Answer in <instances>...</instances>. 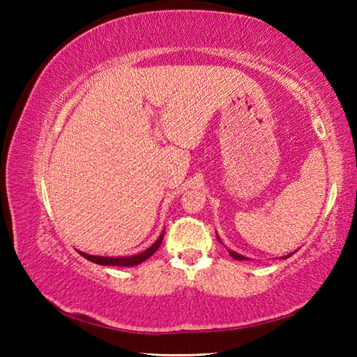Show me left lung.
Wrapping results in <instances>:
<instances>
[{
	"mask_svg": "<svg viewBox=\"0 0 357 357\" xmlns=\"http://www.w3.org/2000/svg\"><path fill=\"white\" fill-rule=\"evenodd\" d=\"M217 239L220 241V238H219V234H217ZM229 252V255H231L234 259H247L244 255H239V253H236L234 250H228Z\"/></svg>",
	"mask_w": 357,
	"mask_h": 357,
	"instance_id": "obj_1",
	"label": "left lung"
}]
</instances>
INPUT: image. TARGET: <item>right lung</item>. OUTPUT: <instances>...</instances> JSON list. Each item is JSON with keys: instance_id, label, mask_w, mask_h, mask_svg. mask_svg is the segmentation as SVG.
<instances>
[{"instance_id": "add662e5", "label": "right lung", "mask_w": 357, "mask_h": 357, "mask_svg": "<svg viewBox=\"0 0 357 357\" xmlns=\"http://www.w3.org/2000/svg\"><path fill=\"white\" fill-rule=\"evenodd\" d=\"M162 239H164V233L160 234L159 239L155 241V243L148 247L146 250L142 252V253H137V255H132V257H118V258H113V257H98V255H88V253L82 252V255L89 259V261H93L96 264H100V266H137L143 263L144 259H148L153 253L159 249L160 244H162Z\"/></svg>"}]
</instances>
